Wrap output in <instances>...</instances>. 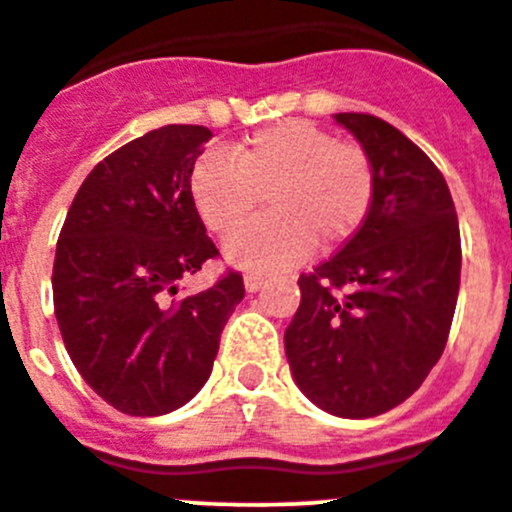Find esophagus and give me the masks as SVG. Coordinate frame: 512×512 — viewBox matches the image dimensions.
<instances>
[{
	"instance_id": "1",
	"label": "esophagus",
	"mask_w": 512,
	"mask_h": 512,
	"mask_svg": "<svg viewBox=\"0 0 512 512\" xmlns=\"http://www.w3.org/2000/svg\"><path fill=\"white\" fill-rule=\"evenodd\" d=\"M243 286H246L248 294H256V291L264 286V279H261V276H256V274H246V276H243Z\"/></svg>"
}]
</instances>
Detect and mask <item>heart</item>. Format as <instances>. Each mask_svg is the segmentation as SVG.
I'll return each instance as SVG.
<instances>
[{"label":"heart","instance_id":"1","mask_svg":"<svg viewBox=\"0 0 512 512\" xmlns=\"http://www.w3.org/2000/svg\"><path fill=\"white\" fill-rule=\"evenodd\" d=\"M191 201L208 231L226 236L259 211L271 216L233 233L223 256L236 269L274 274L319 246H342L359 231L374 196V170L359 145L306 123L251 135L223 153H206L191 170Z\"/></svg>","mask_w":512,"mask_h":512}]
</instances>
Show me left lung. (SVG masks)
I'll return each instance as SVG.
<instances>
[{"instance_id": "1", "label": "left lung", "mask_w": 512, "mask_h": 512, "mask_svg": "<svg viewBox=\"0 0 512 512\" xmlns=\"http://www.w3.org/2000/svg\"><path fill=\"white\" fill-rule=\"evenodd\" d=\"M374 170L367 218L337 256L299 276L284 347L319 410L367 420L402 405L430 374L460 291L455 203L430 158L384 120L334 115Z\"/></svg>"}]
</instances>
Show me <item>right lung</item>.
Segmentation results:
<instances>
[{
	"mask_svg": "<svg viewBox=\"0 0 512 512\" xmlns=\"http://www.w3.org/2000/svg\"><path fill=\"white\" fill-rule=\"evenodd\" d=\"M213 133L163 125L92 168L60 231L52 269L67 354L107 405L158 417L208 382L241 274L178 296L218 248L191 201V170Z\"/></svg>",
	"mask_w": 512,
	"mask_h": 512,
	"instance_id": "add662e5",
	"label": "right lung"
}]
</instances>
